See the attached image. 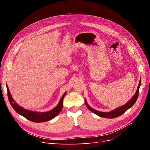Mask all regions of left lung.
Masks as SVG:
<instances>
[{
  "label": "left lung",
  "instance_id": "8db88e82",
  "mask_svg": "<svg viewBox=\"0 0 150 150\" xmlns=\"http://www.w3.org/2000/svg\"><path fill=\"white\" fill-rule=\"evenodd\" d=\"M140 86H141V79L139 81V83L138 84L137 92H136L135 94L133 96V98H131L130 100L128 103H127L126 104H125L124 106L117 108V109H116V110H113L111 112H101V111H98L95 110H94V109L91 108L88 104L86 101L85 100L86 106H87V108L89 109V110L91 111H92L94 113V114L98 115L99 116L103 117H106V118H115V117H118V116L122 115V114H123V113H125L127 110H128V109H129L130 108H131L134 105V104L135 103L136 101H137L138 97L139 89Z\"/></svg>",
  "mask_w": 150,
  "mask_h": 150
}]
</instances>
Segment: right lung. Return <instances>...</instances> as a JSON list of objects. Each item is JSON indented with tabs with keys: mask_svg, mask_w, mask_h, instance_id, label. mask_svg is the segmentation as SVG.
Wrapping results in <instances>:
<instances>
[{
	"mask_svg": "<svg viewBox=\"0 0 150 150\" xmlns=\"http://www.w3.org/2000/svg\"><path fill=\"white\" fill-rule=\"evenodd\" d=\"M7 96L8 98V101H9L13 110H14L18 114H19L22 116L25 117L27 120L33 122H41L47 121L53 119L54 117H55L57 115H58V114L61 112L62 108L63 99H64V97L65 96L66 93H65L64 94H63V96L61 98L60 101L57 104V106L55 108H54L53 110L47 112H34V111H29L28 110H25L24 108L19 106L12 98V96L10 93L9 90H8L7 86Z\"/></svg>",
	"mask_w": 150,
	"mask_h": 150,
	"instance_id": "obj_1",
	"label": "right lung"
}]
</instances>
